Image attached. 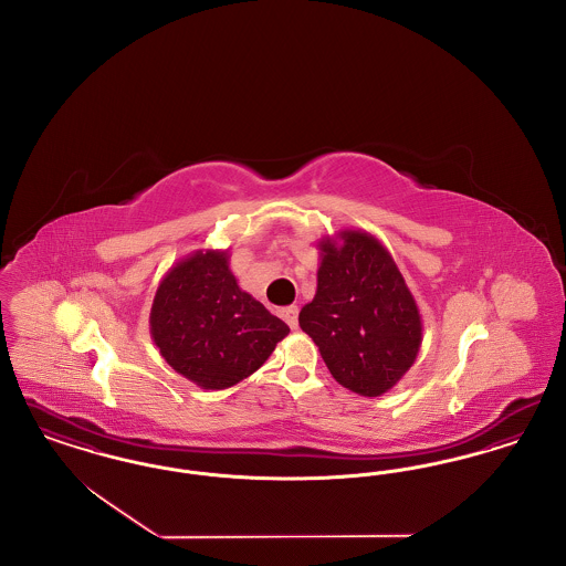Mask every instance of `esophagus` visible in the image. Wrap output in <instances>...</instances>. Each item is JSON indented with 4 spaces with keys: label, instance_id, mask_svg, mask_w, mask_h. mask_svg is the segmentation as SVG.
<instances>
[{
    "label": "esophagus",
    "instance_id": "1",
    "mask_svg": "<svg viewBox=\"0 0 566 566\" xmlns=\"http://www.w3.org/2000/svg\"><path fill=\"white\" fill-rule=\"evenodd\" d=\"M280 316L284 318V323L289 324L291 328H296V324H298V307L296 305H289V307L280 310Z\"/></svg>",
    "mask_w": 566,
    "mask_h": 566
}]
</instances>
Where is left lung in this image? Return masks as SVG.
I'll list each match as a JSON object with an SVG mask.
<instances>
[{"label": "left lung", "mask_w": 566, "mask_h": 566, "mask_svg": "<svg viewBox=\"0 0 566 566\" xmlns=\"http://www.w3.org/2000/svg\"><path fill=\"white\" fill-rule=\"evenodd\" d=\"M318 286L298 326L331 376L360 397H381L409 371L422 318L392 254L371 233L346 229L321 242Z\"/></svg>", "instance_id": "8db88e82"}]
</instances>
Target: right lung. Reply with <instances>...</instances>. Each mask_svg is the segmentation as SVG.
<instances>
[{
    "label": "right lung",
    "instance_id": "right-lung-1",
    "mask_svg": "<svg viewBox=\"0 0 566 566\" xmlns=\"http://www.w3.org/2000/svg\"><path fill=\"white\" fill-rule=\"evenodd\" d=\"M289 333V324L240 289L229 250H197L178 261L150 307V335L163 358L203 390L252 376Z\"/></svg>",
    "mask_w": 566,
    "mask_h": 566
}]
</instances>
